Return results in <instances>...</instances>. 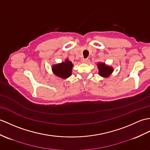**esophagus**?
<instances>
[{
  "label": "esophagus",
  "mask_w": 150,
  "mask_h": 150,
  "mask_svg": "<svg viewBox=\"0 0 150 150\" xmlns=\"http://www.w3.org/2000/svg\"><path fill=\"white\" fill-rule=\"evenodd\" d=\"M82 61L83 62H84V63H86V62L88 61V59H83L82 60Z\"/></svg>",
  "instance_id": "34e87169"
}]
</instances>
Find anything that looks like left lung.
I'll return each instance as SVG.
<instances>
[{
  "mask_svg": "<svg viewBox=\"0 0 150 150\" xmlns=\"http://www.w3.org/2000/svg\"><path fill=\"white\" fill-rule=\"evenodd\" d=\"M99 74L102 76H108L110 75L111 73L113 71V68L106 66L104 63H99L98 64Z\"/></svg>",
  "mask_w": 150,
  "mask_h": 150,
  "instance_id": "1",
  "label": "left lung"
}]
</instances>
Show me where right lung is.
Returning a JSON list of instances; mask_svg holds the SVG:
<instances>
[{
	"label": "right lung",
	"mask_w": 150,
	"mask_h": 150,
	"mask_svg": "<svg viewBox=\"0 0 150 150\" xmlns=\"http://www.w3.org/2000/svg\"><path fill=\"white\" fill-rule=\"evenodd\" d=\"M72 67L73 64L71 62L66 60L64 62H62L61 64L54 65L52 67V70L54 74L59 77L67 79L71 75Z\"/></svg>",
	"instance_id": "right-lung-1"
}]
</instances>
